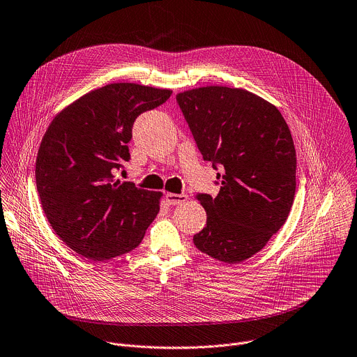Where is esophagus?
<instances>
[{
	"label": "esophagus",
	"mask_w": 357,
	"mask_h": 357,
	"mask_svg": "<svg viewBox=\"0 0 357 357\" xmlns=\"http://www.w3.org/2000/svg\"><path fill=\"white\" fill-rule=\"evenodd\" d=\"M188 199H189V196H188V195H185V193H182V195H176V193H167V195H165V200H167V203H168V204H171V206L185 203Z\"/></svg>",
	"instance_id": "34e87169"
}]
</instances>
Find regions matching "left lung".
I'll return each instance as SVG.
<instances>
[{
  "mask_svg": "<svg viewBox=\"0 0 357 357\" xmlns=\"http://www.w3.org/2000/svg\"><path fill=\"white\" fill-rule=\"evenodd\" d=\"M178 105L193 139L213 168L221 167L211 197L197 193L207 213L193 236L196 248L228 264L260 252L285 224L296 190V151L277 107L225 86L179 93Z\"/></svg>",
  "mask_w": 357,
  "mask_h": 357,
  "instance_id": "obj_1",
  "label": "left lung"
}]
</instances>
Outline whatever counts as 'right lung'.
Listing matches in <instances>:
<instances>
[{
	"label": "right lung",
	"instance_id": "1",
	"mask_svg": "<svg viewBox=\"0 0 357 357\" xmlns=\"http://www.w3.org/2000/svg\"><path fill=\"white\" fill-rule=\"evenodd\" d=\"M171 94L111 83L84 94L50 123L36 160L37 192L55 234L83 257L101 261L133 250L158 214L161 193L121 183L114 174L130 160L136 118Z\"/></svg>",
	"mask_w": 357,
	"mask_h": 357
}]
</instances>
